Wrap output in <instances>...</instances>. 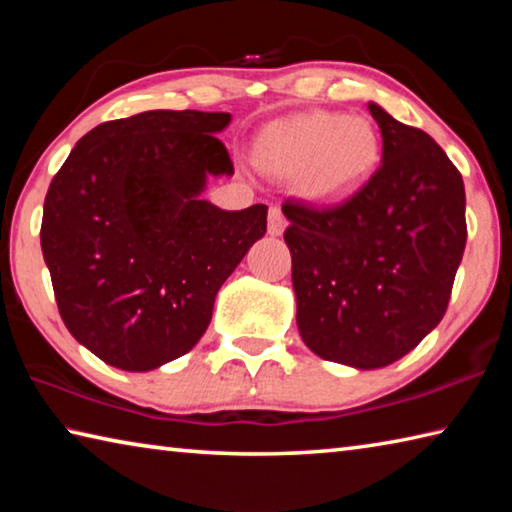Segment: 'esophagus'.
Instances as JSON below:
<instances>
[{"instance_id": "34e87169", "label": "esophagus", "mask_w": 512, "mask_h": 512, "mask_svg": "<svg viewBox=\"0 0 512 512\" xmlns=\"http://www.w3.org/2000/svg\"><path fill=\"white\" fill-rule=\"evenodd\" d=\"M284 230H287V219H284L282 210L280 207H271V210H268V235L280 237Z\"/></svg>"}]
</instances>
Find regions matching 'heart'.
Returning a JSON list of instances; mask_svg holds the SVG:
<instances>
[{
	"mask_svg": "<svg viewBox=\"0 0 512 512\" xmlns=\"http://www.w3.org/2000/svg\"><path fill=\"white\" fill-rule=\"evenodd\" d=\"M379 151V131L370 119L311 112L271 128L259 142L257 160L277 176H300L309 201L339 203L372 176Z\"/></svg>",
	"mask_w": 512,
	"mask_h": 512,
	"instance_id": "b5f03b06",
	"label": "heart"
}]
</instances>
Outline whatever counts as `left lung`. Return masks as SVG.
Wrapping results in <instances>:
<instances>
[{
    "label": "left lung",
    "mask_w": 512,
    "mask_h": 512,
    "mask_svg": "<svg viewBox=\"0 0 512 512\" xmlns=\"http://www.w3.org/2000/svg\"><path fill=\"white\" fill-rule=\"evenodd\" d=\"M368 110L384 140L368 183L325 210L282 205L302 341L357 370L402 359L440 323L467 239L452 160L379 103Z\"/></svg>",
    "instance_id": "left-lung-1"
}]
</instances>
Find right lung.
<instances>
[{
	"label": "right lung",
	"mask_w": 512,
	"mask_h": 512,
	"mask_svg": "<svg viewBox=\"0 0 512 512\" xmlns=\"http://www.w3.org/2000/svg\"><path fill=\"white\" fill-rule=\"evenodd\" d=\"M230 112L146 110L81 137L54 176L40 246L69 334L108 366L183 357L221 284L266 232V205L228 212L207 180L235 167Z\"/></svg>",
	"instance_id": "1"
}]
</instances>
